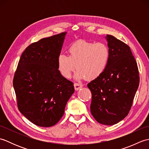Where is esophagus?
<instances>
[{
    "mask_svg": "<svg viewBox=\"0 0 149 149\" xmlns=\"http://www.w3.org/2000/svg\"><path fill=\"white\" fill-rule=\"evenodd\" d=\"M74 88H75V90L77 91L79 89H81V88H83V84H79V83H75L74 84Z\"/></svg>",
    "mask_w": 149,
    "mask_h": 149,
    "instance_id": "34e87169",
    "label": "esophagus"
}]
</instances>
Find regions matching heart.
I'll use <instances>...</instances> for the list:
<instances>
[{"label": "heart", "instance_id": "b5f03b06", "mask_svg": "<svg viewBox=\"0 0 149 149\" xmlns=\"http://www.w3.org/2000/svg\"><path fill=\"white\" fill-rule=\"evenodd\" d=\"M68 52L69 56L59 54L57 60L59 71L65 78L70 77L76 67L77 79H95L105 72L110 59V50L104 43L81 40L73 43Z\"/></svg>", "mask_w": 149, "mask_h": 149}]
</instances>
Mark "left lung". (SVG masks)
<instances>
[{
    "instance_id": "left-lung-1",
    "label": "left lung",
    "mask_w": 149,
    "mask_h": 149,
    "mask_svg": "<svg viewBox=\"0 0 149 149\" xmlns=\"http://www.w3.org/2000/svg\"><path fill=\"white\" fill-rule=\"evenodd\" d=\"M110 50L106 70L88 84L91 92V113L97 121L111 125L128 115L140 83L134 57L127 45L112 35L106 36Z\"/></svg>"
}]
</instances>
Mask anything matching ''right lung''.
Returning <instances> with one entry per match:
<instances>
[{
	"label": "right lung",
	"instance_id": "right-lung-1",
	"mask_svg": "<svg viewBox=\"0 0 149 149\" xmlns=\"http://www.w3.org/2000/svg\"><path fill=\"white\" fill-rule=\"evenodd\" d=\"M66 33L43 38L28 46L15 73L13 87L18 109L39 127L54 125L61 118L74 84L58 68Z\"/></svg>",
	"mask_w": 149,
	"mask_h": 149
}]
</instances>
